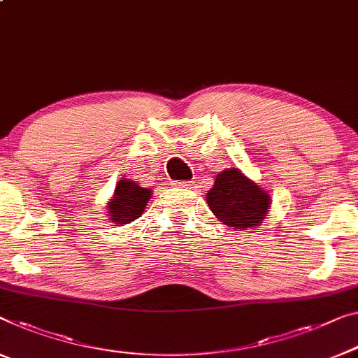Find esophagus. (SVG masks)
Listing matches in <instances>:
<instances>
[{
    "label": "esophagus",
    "mask_w": 358,
    "mask_h": 358,
    "mask_svg": "<svg viewBox=\"0 0 358 358\" xmlns=\"http://www.w3.org/2000/svg\"><path fill=\"white\" fill-rule=\"evenodd\" d=\"M179 187H190L192 182H189V180H184V182H178Z\"/></svg>",
    "instance_id": "1"
}]
</instances>
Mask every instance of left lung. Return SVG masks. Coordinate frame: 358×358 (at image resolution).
Wrapping results in <instances>:
<instances>
[{
    "instance_id": "obj_1",
    "label": "left lung",
    "mask_w": 358,
    "mask_h": 358,
    "mask_svg": "<svg viewBox=\"0 0 358 358\" xmlns=\"http://www.w3.org/2000/svg\"><path fill=\"white\" fill-rule=\"evenodd\" d=\"M206 201L224 225L240 230L261 225L272 205L271 195L238 168L224 169L216 176Z\"/></svg>"
}]
</instances>
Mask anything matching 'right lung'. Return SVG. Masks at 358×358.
<instances>
[{
    "label": "right lung",
    "mask_w": 358,
    "mask_h": 358,
    "mask_svg": "<svg viewBox=\"0 0 358 358\" xmlns=\"http://www.w3.org/2000/svg\"><path fill=\"white\" fill-rule=\"evenodd\" d=\"M150 196V189L141 187L133 180L122 179L115 187L112 200L108 201L107 216L110 221L118 225L133 222L134 219L142 216Z\"/></svg>",
    "instance_id": "right-lung-1"
}]
</instances>
